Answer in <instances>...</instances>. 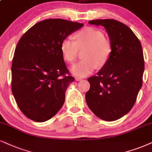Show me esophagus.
<instances>
[{"label":"esophagus","instance_id":"obj_1","mask_svg":"<svg viewBox=\"0 0 152 152\" xmlns=\"http://www.w3.org/2000/svg\"><path fill=\"white\" fill-rule=\"evenodd\" d=\"M75 80H76V81H78V80H82V78H80V77H76V78H75Z\"/></svg>","mask_w":152,"mask_h":152}]
</instances>
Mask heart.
<instances>
[{
    "instance_id": "b5f03b06",
    "label": "heart",
    "mask_w": 152,
    "mask_h": 152,
    "mask_svg": "<svg viewBox=\"0 0 152 152\" xmlns=\"http://www.w3.org/2000/svg\"><path fill=\"white\" fill-rule=\"evenodd\" d=\"M75 41L69 37L62 40L60 49L63 58L72 63L76 60L79 50L85 49L84 60L72 66L71 72L80 77L86 76L97 67H102L108 62L112 51L110 41L104 37L100 31L87 27L74 36Z\"/></svg>"
}]
</instances>
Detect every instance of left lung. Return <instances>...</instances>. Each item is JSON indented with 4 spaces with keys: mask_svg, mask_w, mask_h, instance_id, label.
Segmentation results:
<instances>
[{
    "mask_svg": "<svg viewBox=\"0 0 152 152\" xmlns=\"http://www.w3.org/2000/svg\"><path fill=\"white\" fill-rule=\"evenodd\" d=\"M88 23L105 28L112 51L97 76L88 79L90 88L86 94V102L98 118L113 121L129 112L135 104L142 86V48L132 31L118 21L107 19Z\"/></svg>",
    "mask_w": 152,
    "mask_h": 152,
    "instance_id": "obj_1",
    "label": "left lung"
}]
</instances>
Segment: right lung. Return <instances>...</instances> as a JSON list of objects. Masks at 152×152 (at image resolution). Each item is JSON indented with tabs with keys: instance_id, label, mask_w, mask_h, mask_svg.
Masks as SVG:
<instances>
[{
	"instance_id": "right-lung-1",
	"label": "right lung",
	"mask_w": 152,
	"mask_h": 152,
	"mask_svg": "<svg viewBox=\"0 0 152 152\" xmlns=\"http://www.w3.org/2000/svg\"><path fill=\"white\" fill-rule=\"evenodd\" d=\"M83 24L62 19L36 23L17 43L12 64V92L17 106L31 120L44 122L62 108L70 76L60 46Z\"/></svg>"
}]
</instances>
